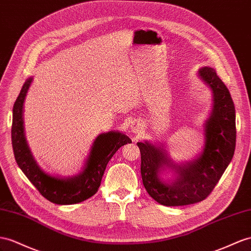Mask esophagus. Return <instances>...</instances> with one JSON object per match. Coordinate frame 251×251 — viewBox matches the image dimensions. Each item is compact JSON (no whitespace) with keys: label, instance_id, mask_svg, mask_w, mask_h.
<instances>
[{"label":"esophagus","instance_id":"esophagus-1","mask_svg":"<svg viewBox=\"0 0 251 251\" xmlns=\"http://www.w3.org/2000/svg\"><path fill=\"white\" fill-rule=\"evenodd\" d=\"M130 130H131L133 133H139L140 130H141V127L139 126L138 123H136V122H134V123H132V124L130 125Z\"/></svg>","mask_w":251,"mask_h":251}]
</instances>
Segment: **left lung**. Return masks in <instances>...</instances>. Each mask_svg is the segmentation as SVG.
I'll list each match as a JSON object with an SVG mask.
<instances>
[{"instance_id":"obj_1","label":"left lung","mask_w":251,"mask_h":251,"mask_svg":"<svg viewBox=\"0 0 251 251\" xmlns=\"http://www.w3.org/2000/svg\"><path fill=\"white\" fill-rule=\"evenodd\" d=\"M197 76L212 92V110L203 124L202 151L190 161L176 163L164 144L137 143L144 187L151 198L166 207L192 204L207 198L235 150V108L228 88L210 67L199 69ZM168 170L173 174L171 178L162 176Z\"/></svg>"}]
</instances>
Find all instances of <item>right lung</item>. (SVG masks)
<instances>
[{
    "mask_svg": "<svg viewBox=\"0 0 251 251\" xmlns=\"http://www.w3.org/2000/svg\"><path fill=\"white\" fill-rule=\"evenodd\" d=\"M33 82L29 77L24 82L12 109L11 142L17 164L28 180L48 201L57 204L81 202L98 192L109 160L121 146L131 143L129 137L118 130L99 134L78 174L59 177L43 171L30 151L24 132L23 110L28 89Z\"/></svg>",
    "mask_w": 251,
    "mask_h": 251,
    "instance_id": "obj_1",
    "label": "right lung"
}]
</instances>
